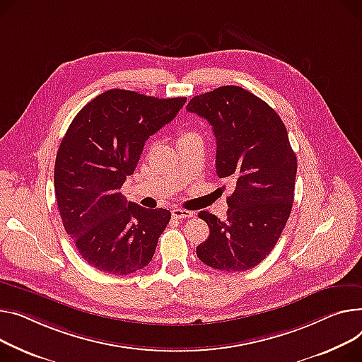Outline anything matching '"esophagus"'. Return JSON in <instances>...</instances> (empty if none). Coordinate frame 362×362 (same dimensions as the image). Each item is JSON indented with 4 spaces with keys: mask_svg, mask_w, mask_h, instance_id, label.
Masks as SVG:
<instances>
[{
    "mask_svg": "<svg viewBox=\"0 0 362 362\" xmlns=\"http://www.w3.org/2000/svg\"><path fill=\"white\" fill-rule=\"evenodd\" d=\"M172 215L177 220H185V218H192V216H194V212L182 209V208H173Z\"/></svg>",
    "mask_w": 362,
    "mask_h": 362,
    "instance_id": "obj_1",
    "label": "esophagus"
}]
</instances>
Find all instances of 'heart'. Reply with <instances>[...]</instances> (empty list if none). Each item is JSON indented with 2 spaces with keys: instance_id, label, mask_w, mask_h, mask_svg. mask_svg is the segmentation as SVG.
Listing matches in <instances>:
<instances>
[{
  "instance_id": "1",
  "label": "heart",
  "mask_w": 362,
  "mask_h": 362,
  "mask_svg": "<svg viewBox=\"0 0 362 362\" xmlns=\"http://www.w3.org/2000/svg\"><path fill=\"white\" fill-rule=\"evenodd\" d=\"M197 134H194V132H190V131H185V132H180V135H179V141H182V139H186V138H190V136H195Z\"/></svg>"
}]
</instances>
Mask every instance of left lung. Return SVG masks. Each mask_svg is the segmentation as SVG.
<instances>
[{
	"instance_id": "obj_1",
	"label": "left lung",
	"mask_w": 362,
	"mask_h": 362,
	"mask_svg": "<svg viewBox=\"0 0 362 362\" xmlns=\"http://www.w3.org/2000/svg\"><path fill=\"white\" fill-rule=\"evenodd\" d=\"M186 109L212 127L216 175L234 183L226 220L198 214L209 237L197 255L214 269L249 271L272 252L291 214L297 157L286 128L268 103L237 86L195 95Z\"/></svg>"
}]
</instances>
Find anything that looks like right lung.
Wrapping results in <instances>:
<instances>
[{"label": "right lung", "instance_id": "obj_1", "mask_svg": "<svg viewBox=\"0 0 362 362\" xmlns=\"http://www.w3.org/2000/svg\"><path fill=\"white\" fill-rule=\"evenodd\" d=\"M185 103L115 88L88 102L68 127L55 161V195L66 234L95 269L128 275L151 262L172 214L128 202L119 190L146 141Z\"/></svg>", "mask_w": 362, "mask_h": 362}]
</instances>
